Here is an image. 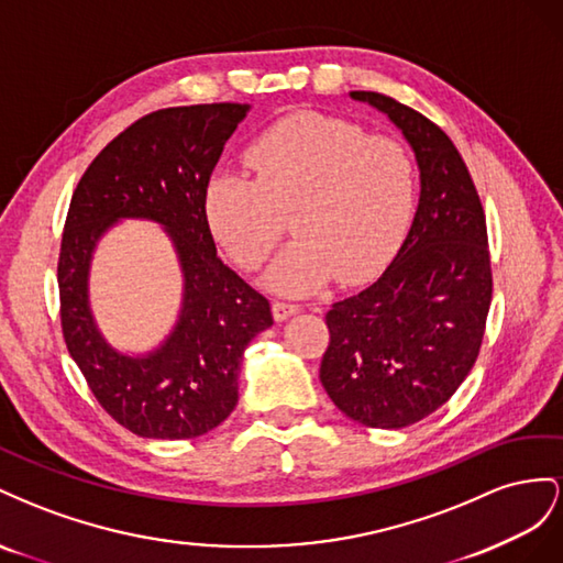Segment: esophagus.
Wrapping results in <instances>:
<instances>
[{"label":"esophagus","instance_id":"obj_1","mask_svg":"<svg viewBox=\"0 0 563 563\" xmlns=\"http://www.w3.org/2000/svg\"><path fill=\"white\" fill-rule=\"evenodd\" d=\"M301 307L299 303H290V301H273V318L276 320H287L290 316L299 313Z\"/></svg>","mask_w":563,"mask_h":563}]
</instances>
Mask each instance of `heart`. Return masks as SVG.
Masks as SVG:
<instances>
[{"label":"heart","mask_w":563,"mask_h":563,"mask_svg":"<svg viewBox=\"0 0 563 563\" xmlns=\"http://www.w3.org/2000/svg\"><path fill=\"white\" fill-rule=\"evenodd\" d=\"M256 179L223 172L205 188L217 243L247 271L260 268L292 214L295 240L266 271L280 295H309L330 278L371 280L387 268L415 210L408 151L387 136L318 112L276 122L247 148Z\"/></svg>","instance_id":"1"}]
</instances>
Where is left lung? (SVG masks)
Wrapping results in <instances>:
<instances>
[{
  "label": "left lung",
  "instance_id": "obj_1",
  "mask_svg": "<svg viewBox=\"0 0 563 563\" xmlns=\"http://www.w3.org/2000/svg\"><path fill=\"white\" fill-rule=\"evenodd\" d=\"M391 120L415 153L420 200L394 262L367 290L332 303L320 382L353 422H420L470 375L493 276L484 207L441 126L377 91H349Z\"/></svg>",
  "mask_w": 563,
  "mask_h": 563
}]
</instances>
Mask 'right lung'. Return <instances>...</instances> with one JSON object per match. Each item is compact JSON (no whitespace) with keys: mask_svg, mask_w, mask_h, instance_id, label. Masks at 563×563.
Returning a JSON list of instances; mask_svg holds the SVG:
<instances>
[{"mask_svg":"<svg viewBox=\"0 0 563 563\" xmlns=\"http://www.w3.org/2000/svg\"><path fill=\"white\" fill-rule=\"evenodd\" d=\"M247 112V103L151 112L96 155L73 192L58 256L63 336L103 410L143 439H196L227 420L243 353L273 325L268 299L219 260L205 219V188ZM130 218L163 228L183 271L175 325L143 354L112 347L88 299L95 247Z\"/></svg>","mask_w":563,"mask_h":563,"instance_id":"add662e5","label":"right lung"}]
</instances>
